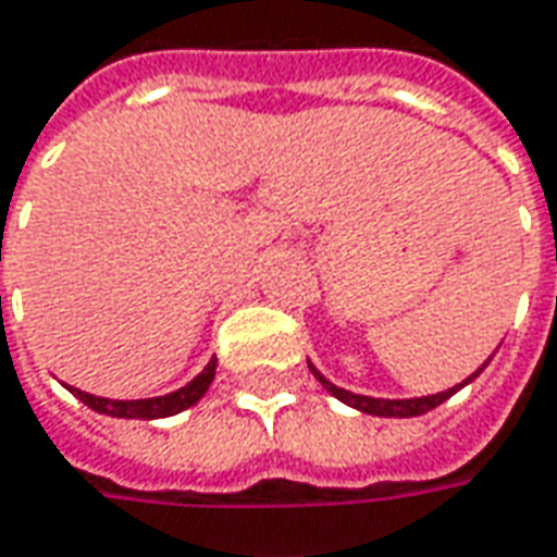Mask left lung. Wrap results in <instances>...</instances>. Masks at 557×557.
Instances as JSON below:
<instances>
[{
    "label": "left lung",
    "mask_w": 557,
    "mask_h": 557,
    "mask_svg": "<svg viewBox=\"0 0 557 557\" xmlns=\"http://www.w3.org/2000/svg\"><path fill=\"white\" fill-rule=\"evenodd\" d=\"M310 366V362H308ZM487 366V362H485ZM482 366V369H485ZM482 369L475 374H469L463 384H457V387L445 389V393H433V396H421V399H374V396H359V393H350V389H342L335 387L332 381H326L323 374L317 372L313 366H310V372H313V377L323 384V387L335 396V399H342V403H347V406L359 408V411H366V414H377V418H418V414H426V411H433L436 406H442L445 399H451L454 393L460 387H467L472 377H479L482 374Z\"/></svg>",
    "instance_id": "8db88e82"
}]
</instances>
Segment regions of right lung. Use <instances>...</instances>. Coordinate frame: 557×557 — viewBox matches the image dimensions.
Here are the masks:
<instances>
[{"instance_id": "add662e5", "label": "right lung", "mask_w": 557, "mask_h": 557, "mask_svg": "<svg viewBox=\"0 0 557 557\" xmlns=\"http://www.w3.org/2000/svg\"><path fill=\"white\" fill-rule=\"evenodd\" d=\"M215 377V359L207 362V369L188 381L185 387H180L176 393H168V396H154V399H103V396H90L85 389L70 387L82 403L100 414H109V418H136V421H154V418H170V414H180L185 408H191L198 403L200 396L210 389Z\"/></svg>"}]
</instances>
